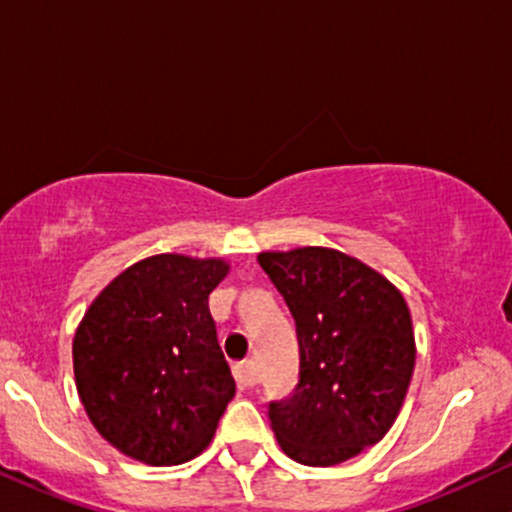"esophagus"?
<instances>
[{
    "label": "esophagus",
    "mask_w": 512,
    "mask_h": 512,
    "mask_svg": "<svg viewBox=\"0 0 512 512\" xmlns=\"http://www.w3.org/2000/svg\"><path fill=\"white\" fill-rule=\"evenodd\" d=\"M233 375H236L238 385L243 387H252L257 383V366L255 361H240L233 366Z\"/></svg>",
    "instance_id": "esophagus-1"
}]
</instances>
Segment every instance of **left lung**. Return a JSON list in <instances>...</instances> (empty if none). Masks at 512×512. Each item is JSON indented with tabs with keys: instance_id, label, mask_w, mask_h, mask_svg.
<instances>
[{
	"instance_id": "1",
	"label": "left lung",
	"mask_w": 512,
	"mask_h": 512,
	"mask_svg": "<svg viewBox=\"0 0 512 512\" xmlns=\"http://www.w3.org/2000/svg\"><path fill=\"white\" fill-rule=\"evenodd\" d=\"M296 320L301 373L269 404L281 450L308 467L356 457L390 431L416 363L407 301L392 281L332 248L260 252Z\"/></svg>"
}]
</instances>
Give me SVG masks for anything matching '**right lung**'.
<instances>
[{
  "instance_id": "obj_1",
  "label": "right lung",
  "mask_w": 512,
  "mask_h": 512,
  "mask_svg": "<svg viewBox=\"0 0 512 512\" xmlns=\"http://www.w3.org/2000/svg\"><path fill=\"white\" fill-rule=\"evenodd\" d=\"M221 257L166 252L117 274L76 327L79 399L122 455L182 464L209 445L236 380L216 339L209 293L226 279Z\"/></svg>"
}]
</instances>
